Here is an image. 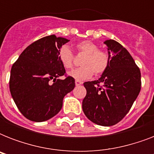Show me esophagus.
<instances>
[{
    "label": "esophagus",
    "mask_w": 154,
    "mask_h": 154,
    "mask_svg": "<svg viewBox=\"0 0 154 154\" xmlns=\"http://www.w3.org/2000/svg\"><path fill=\"white\" fill-rule=\"evenodd\" d=\"M82 82H79V81H76L75 82V85H77V86H78V85H82Z\"/></svg>",
    "instance_id": "34e87169"
}]
</instances>
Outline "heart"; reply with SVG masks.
Here are the masks:
<instances>
[{
  "label": "heart",
  "instance_id": "heart-1",
  "mask_svg": "<svg viewBox=\"0 0 154 154\" xmlns=\"http://www.w3.org/2000/svg\"><path fill=\"white\" fill-rule=\"evenodd\" d=\"M78 53L84 54L81 65L82 67L70 71L68 74L77 81L89 79L93 74L99 76L107 69L109 64V56L106 52L99 50V47L90 41H83L76 45ZM58 59L66 69L72 67L74 56L68 45H63L58 50Z\"/></svg>",
  "mask_w": 154,
  "mask_h": 154
}]
</instances>
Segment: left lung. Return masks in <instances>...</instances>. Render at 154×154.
Here are the masks:
<instances>
[{"instance_id": "8db88e82", "label": "left lung", "mask_w": 154, "mask_h": 154, "mask_svg": "<svg viewBox=\"0 0 154 154\" xmlns=\"http://www.w3.org/2000/svg\"><path fill=\"white\" fill-rule=\"evenodd\" d=\"M104 43L107 46L109 64L98 80L84 83L87 94L82 101V109L92 122L111 126L124 118L138 96L141 72L120 43L114 40Z\"/></svg>"}]
</instances>
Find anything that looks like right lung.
Segmentation results:
<instances>
[{
    "label": "right lung",
    "instance_id": "1",
    "mask_svg": "<svg viewBox=\"0 0 154 154\" xmlns=\"http://www.w3.org/2000/svg\"><path fill=\"white\" fill-rule=\"evenodd\" d=\"M69 42L55 35L41 38L29 45L12 66L11 95L27 119L42 122L54 117L62 108L64 97L74 89V78L59 79L65 69L58 50Z\"/></svg>",
    "mask_w": 154,
    "mask_h": 154
}]
</instances>
